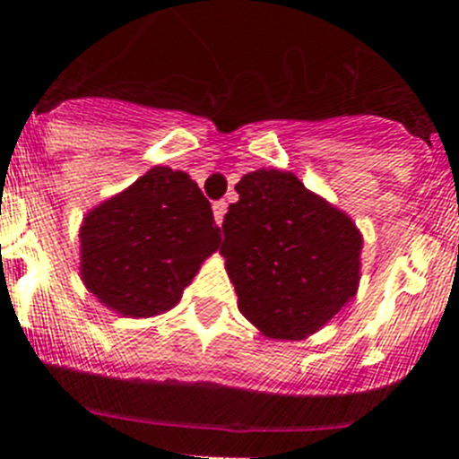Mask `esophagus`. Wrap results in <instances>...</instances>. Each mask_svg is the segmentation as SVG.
<instances>
[{
	"mask_svg": "<svg viewBox=\"0 0 459 459\" xmlns=\"http://www.w3.org/2000/svg\"><path fill=\"white\" fill-rule=\"evenodd\" d=\"M226 201H214L212 204V212H214V220H217V224L221 226V221H224V214H226Z\"/></svg>",
	"mask_w": 459,
	"mask_h": 459,
	"instance_id": "1",
	"label": "esophagus"
}]
</instances>
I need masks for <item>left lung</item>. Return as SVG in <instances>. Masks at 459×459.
Wrapping results in <instances>:
<instances>
[{
  "label": "left lung",
  "instance_id": "8db88e82",
  "mask_svg": "<svg viewBox=\"0 0 459 459\" xmlns=\"http://www.w3.org/2000/svg\"><path fill=\"white\" fill-rule=\"evenodd\" d=\"M235 192L220 251L239 313L270 338H307L357 292L361 235L288 171H251Z\"/></svg>",
  "mask_w": 459,
  "mask_h": 459
}]
</instances>
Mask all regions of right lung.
I'll use <instances>...</instances> for the list:
<instances>
[{
    "mask_svg": "<svg viewBox=\"0 0 459 459\" xmlns=\"http://www.w3.org/2000/svg\"><path fill=\"white\" fill-rule=\"evenodd\" d=\"M80 242L84 286L117 313L151 317L178 304L221 235L199 185L155 167L91 210Z\"/></svg>",
    "mask_w": 459,
    "mask_h": 459,
    "instance_id": "1",
    "label": "right lung"
}]
</instances>
